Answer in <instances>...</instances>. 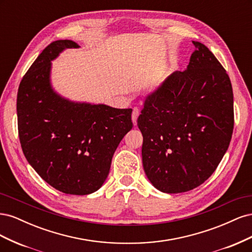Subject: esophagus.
Instances as JSON below:
<instances>
[{
  "instance_id": "obj_1",
  "label": "esophagus",
  "mask_w": 252,
  "mask_h": 252,
  "mask_svg": "<svg viewBox=\"0 0 252 252\" xmlns=\"http://www.w3.org/2000/svg\"><path fill=\"white\" fill-rule=\"evenodd\" d=\"M140 116V109L139 108H133L132 114H131V119L133 122V125H136V120H138V117Z\"/></svg>"
}]
</instances>
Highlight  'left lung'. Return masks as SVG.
Returning <instances> with one entry per match:
<instances>
[{
    "label": "left lung",
    "instance_id": "left-lung-1",
    "mask_svg": "<svg viewBox=\"0 0 252 252\" xmlns=\"http://www.w3.org/2000/svg\"><path fill=\"white\" fill-rule=\"evenodd\" d=\"M185 71H175L145 101L138 119L142 159L159 191H189L215 172L233 130V93L213 53L192 41Z\"/></svg>",
    "mask_w": 252,
    "mask_h": 252
}]
</instances>
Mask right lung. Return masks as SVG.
I'll return each instance as SVG.
<instances>
[{"label":"right lung","instance_id":"add662e5","mask_svg":"<svg viewBox=\"0 0 252 252\" xmlns=\"http://www.w3.org/2000/svg\"><path fill=\"white\" fill-rule=\"evenodd\" d=\"M71 40L52 42L23 77L17 97L21 146L28 163L50 186L67 194L100 189L124 135L132 128V109L73 102L52 88L51 61Z\"/></svg>","mask_w":252,"mask_h":252}]
</instances>
